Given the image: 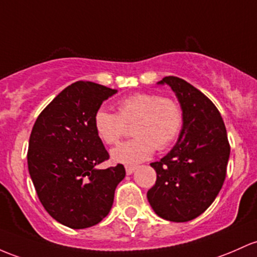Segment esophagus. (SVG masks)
<instances>
[{
    "label": "esophagus",
    "mask_w": 257,
    "mask_h": 257,
    "mask_svg": "<svg viewBox=\"0 0 257 257\" xmlns=\"http://www.w3.org/2000/svg\"><path fill=\"white\" fill-rule=\"evenodd\" d=\"M135 170H137V167H135V166H126V167H125V172H126V174H128V176L133 174Z\"/></svg>",
    "instance_id": "esophagus-1"
}]
</instances>
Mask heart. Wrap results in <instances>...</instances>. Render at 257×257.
Segmentation results:
<instances>
[{"label":"heart","instance_id":"b5f03b06","mask_svg":"<svg viewBox=\"0 0 257 257\" xmlns=\"http://www.w3.org/2000/svg\"><path fill=\"white\" fill-rule=\"evenodd\" d=\"M184 124L182 107L176 100L154 92H138L117 103V113L98 108L94 114L97 137L106 145H114L133 125L134 139L111 151L114 162L137 165L148 160L156 150H165L179 137Z\"/></svg>","mask_w":257,"mask_h":257}]
</instances>
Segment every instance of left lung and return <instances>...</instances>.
<instances>
[{"label": "left lung", "instance_id": "8db88e82", "mask_svg": "<svg viewBox=\"0 0 257 257\" xmlns=\"http://www.w3.org/2000/svg\"><path fill=\"white\" fill-rule=\"evenodd\" d=\"M159 84L176 92L184 124L176 146L151 163L157 178L148 200L162 218L188 222L205 212L218 195L230 146L221 113L210 98L178 77H165Z\"/></svg>", "mask_w": 257, "mask_h": 257}]
</instances>
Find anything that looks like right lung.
Returning a JSON list of instances; mask_svg holds the SVG:
<instances>
[{"label": "right lung", "mask_w": 257, "mask_h": 257, "mask_svg": "<svg viewBox=\"0 0 257 257\" xmlns=\"http://www.w3.org/2000/svg\"><path fill=\"white\" fill-rule=\"evenodd\" d=\"M91 81H75L39 114L28 150V168L39 200L51 217L73 229L92 227L108 215L123 165L97 170L109 159L94 114L115 94Z\"/></svg>", "instance_id": "right-lung-1"}]
</instances>
